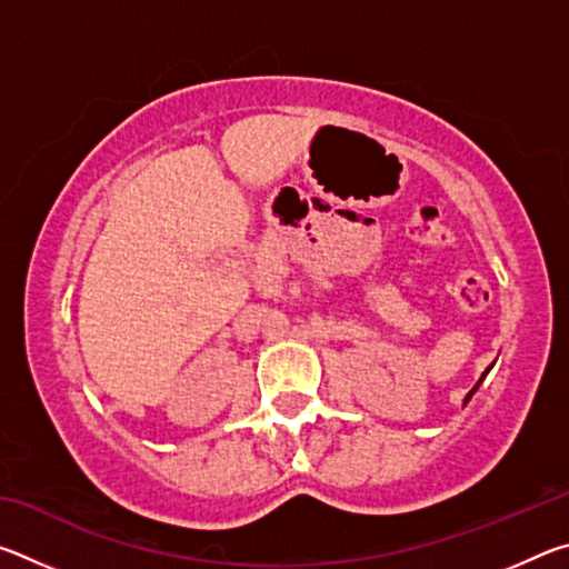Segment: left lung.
Segmentation results:
<instances>
[{
  "label": "left lung",
  "mask_w": 569,
  "mask_h": 569,
  "mask_svg": "<svg viewBox=\"0 0 569 569\" xmlns=\"http://www.w3.org/2000/svg\"><path fill=\"white\" fill-rule=\"evenodd\" d=\"M485 373H487V371H485ZM481 379H485V377H481ZM481 379H479V383H481ZM479 383H477V387H479ZM477 387H475V389H471V391L467 393V399H465V403H467V401L471 399V393H475V391H477Z\"/></svg>",
  "instance_id": "obj_1"
}]
</instances>
